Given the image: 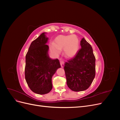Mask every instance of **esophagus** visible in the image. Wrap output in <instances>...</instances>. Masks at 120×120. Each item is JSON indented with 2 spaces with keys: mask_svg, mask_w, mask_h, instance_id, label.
Returning <instances> with one entry per match:
<instances>
[{
  "mask_svg": "<svg viewBox=\"0 0 120 120\" xmlns=\"http://www.w3.org/2000/svg\"><path fill=\"white\" fill-rule=\"evenodd\" d=\"M64 61L62 60H60V66H61V68H63L64 66Z\"/></svg>",
  "mask_w": 120,
  "mask_h": 120,
  "instance_id": "34e87169",
  "label": "esophagus"
}]
</instances>
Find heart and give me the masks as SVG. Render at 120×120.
Wrapping results in <instances>:
<instances>
[{
    "mask_svg": "<svg viewBox=\"0 0 120 120\" xmlns=\"http://www.w3.org/2000/svg\"><path fill=\"white\" fill-rule=\"evenodd\" d=\"M80 48V41L75 34L60 35L54 39L53 45H50V49L53 54L58 55L63 49L64 55L68 59L74 57Z\"/></svg>",
    "mask_w": 120,
    "mask_h": 120,
    "instance_id": "1",
    "label": "heart"
}]
</instances>
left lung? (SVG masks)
Instances as JSON below:
<instances>
[{
    "label": "left lung",
    "instance_id": "obj_1",
    "mask_svg": "<svg viewBox=\"0 0 120 120\" xmlns=\"http://www.w3.org/2000/svg\"><path fill=\"white\" fill-rule=\"evenodd\" d=\"M81 49L76 56L64 63V70L68 87L75 92L88 89L95 77L96 59L86 40L81 41Z\"/></svg>",
    "mask_w": 120,
    "mask_h": 120
}]
</instances>
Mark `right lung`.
<instances>
[{
    "label": "right lung",
    "instance_id": "obj_1",
    "mask_svg": "<svg viewBox=\"0 0 120 120\" xmlns=\"http://www.w3.org/2000/svg\"><path fill=\"white\" fill-rule=\"evenodd\" d=\"M46 34L43 32L31 42L25 56V80L32 91L39 95L52 90V76L61 67L59 60L49 56Z\"/></svg>",
    "mask_w": 120,
    "mask_h": 120
}]
</instances>
